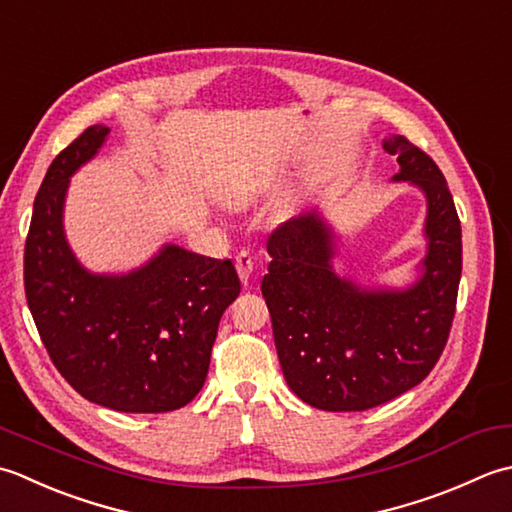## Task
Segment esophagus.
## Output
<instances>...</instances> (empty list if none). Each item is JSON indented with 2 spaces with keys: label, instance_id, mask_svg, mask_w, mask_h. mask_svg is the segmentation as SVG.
I'll use <instances>...</instances> for the list:
<instances>
[{
  "label": "esophagus",
  "instance_id": "esophagus-1",
  "mask_svg": "<svg viewBox=\"0 0 512 512\" xmlns=\"http://www.w3.org/2000/svg\"><path fill=\"white\" fill-rule=\"evenodd\" d=\"M234 265H236V271H238V276H241V280H249V276H252V271H254V258H252V254L249 252H238L236 254V258H234Z\"/></svg>",
  "mask_w": 512,
  "mask_h": 512
}]
</instances>
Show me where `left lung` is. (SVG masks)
I'll return each instance as SVG.
<instances>
[{
  "label": "left lung",
  "instance_id": "obj_1",
  "mask_svg": "<svg viewBox=\"0 0 512 512\" xmlns=\"http://www.w3.org/2000/svg\"><path fill=\"white\" fill-rule=\"evenodd\" d=\"M393 181L426 196L429 249L409 289H362L331 267V227L318 212L278 225L267 238L263 291L289 389L322 411H367L420 384L451 333L462 276V225L444 174L404 137Z\"/></svg>",
  "mask_w": 512,
  "mask_h": 512
}]
</instances>
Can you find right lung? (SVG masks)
<instances>
[{
	"label": "right lung",
	"instance_id": "obj_1",
	"mask_svg": "<svg viewBox=\"0 0 512 512\" xmlns=\"http://www.w3.org/2000/svg\"><path fill=\"white\" fill-rule=\"evenodd\" d=\"M108 132L90 125L50 163L24 249L26 300L52 364L79 395L121 413H168L203 389L241 280L232 260L176 245L123 276L81 267L64 234L66 190Z\"/></svg>",
	"mask_w": 512,
	"mask_h": 512
}]
</instances>
